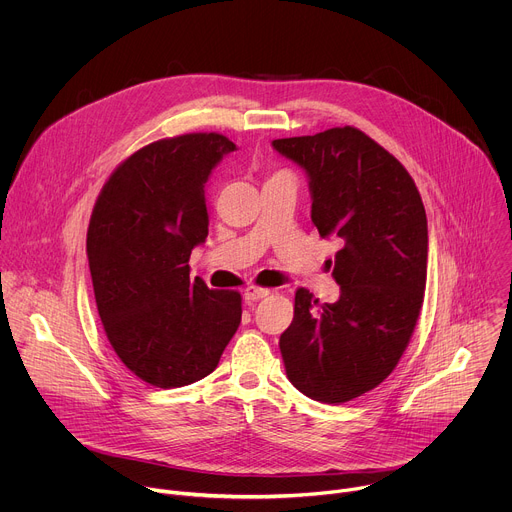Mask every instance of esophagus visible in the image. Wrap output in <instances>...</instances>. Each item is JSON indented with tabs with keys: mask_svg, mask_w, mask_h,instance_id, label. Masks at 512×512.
<instances>
[{
	"mask_svg": "<svg viewBox=\"0 0 512 512\" xmlns=\"http://www.w3.org/2000/svg\"><path fill=\"white\" fill-rule=\"evenodd\" d=\"M267 296H269V289H265V287L249 285V287L245 289V300H247V302H257V300H263V298H267Z\"/></svg>",
	"mask_w": 512,
	"mask_h": 512,
	"instance_id": "obj_1",
	"label": "esophagus"
}]
</instances>
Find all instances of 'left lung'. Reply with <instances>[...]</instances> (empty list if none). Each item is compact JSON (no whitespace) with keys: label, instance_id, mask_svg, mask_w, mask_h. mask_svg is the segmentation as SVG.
<instances>
[{"label":"left lung","instance_id":"8db88e82","mask_svg":"<svg viewBox=\"0 0 512 512\" xmlns=\"http://www.w3.org/2000/svg\"><path fill=\"white\" fill-rule=\"evenodd\" d=\"M310 180L312 223L336 237L340 298L296 291L279 348L287 379L320 403H346L381 385L417 324L427 281V216L419 190L385 148L356 127L273 139Z\"/></svg>","mask_w":512,"mask_h":512}]
</instances>
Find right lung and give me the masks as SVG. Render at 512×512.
Instances as JSON below:
<instances>
[{
	"mask_svg": "<svg viewBox=\"0 0 512 512\" xmlns=\"http://www.w3.org/2000/svg\"><path fill=\"white\" fill-rule=\"evenodd\" d=\"M237 145L221 133L154 141L105 182L87 255L97 310L119 360L160 389L210 375L241 324V294L190 277L208 237L204 184Z\"/></svg>",
	"mask_w": 512,
	"mask_h": 512,
	"instance_id": "obj_1",
	"label": "right lung"
}]
</instances>
